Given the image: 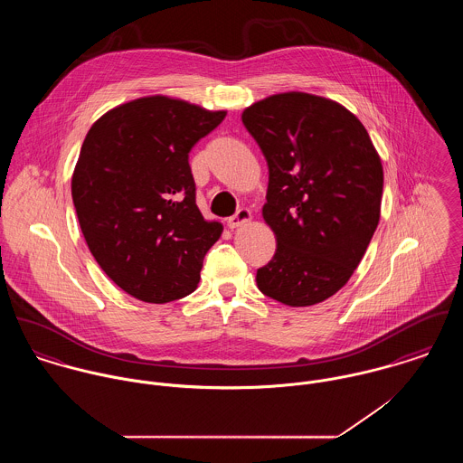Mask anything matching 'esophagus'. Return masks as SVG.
<instances>
[{
    "instance_id": "esophagus-1",
    "label": "esophagus",
    "mask_w": 463,
    "mask_h": 463,
    "mask_svg": "<svg viewBox=\"0 0 463 463\" xmlns=\"http://www.w3.org/2000/svg\"><path fill=\"white\" fill-rule=\"evenodd\" d=\"M250 221H251V212L248 208H239L235 212V215L228 217V226L230 228H239V226H242V224H246Z\"/></svg>"
}]
</instances>
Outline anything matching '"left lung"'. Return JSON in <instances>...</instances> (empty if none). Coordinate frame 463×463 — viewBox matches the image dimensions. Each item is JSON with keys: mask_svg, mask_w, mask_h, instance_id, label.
Here are the masks:
<instances>
[{"mask_svg": "<svg viewBox=\"0 0 463 463\" xmlns=\"http://www.w3.org/2000/svg\"><path fill=\"white\" fill-rule=\"evenodd\" d=\"M242 123L267 160L262 215L276 237L257 285L288 307L321 303L347 283L376 232L380 155L354 114L307 92L257 101Z\"/></svg>", "mask_w": 463, "mask_h": 463, "instance_id": "8db88e82", "label": "left lung"}]
</instances>
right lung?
I'll list each match as a JSON object with an SVG mask.
<instances>
[{"label": "right lung", "mask_w": 463, "mask_h": 463, "mask_svg": "<svg viewBox=\"0 0 463 463\" xmlns=\"http://www.w3.org/2000/svg\"><path fill=\"white\" fill-rule=\"evenodd\" d=\"M226 118L167 96L101 116L87 133L71 180L85 242L105 274L146 303L196 290L222 224L196 204L189 153Z\"/></svg>", "instance_id": "1"}]
</instances>
